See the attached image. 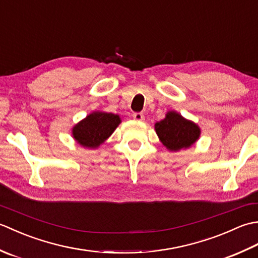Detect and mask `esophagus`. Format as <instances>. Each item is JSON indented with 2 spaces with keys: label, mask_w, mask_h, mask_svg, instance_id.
Masks as SVG:
<instances>
[{
  "label": "esophagus",
  "mask_w": 258,
  "mask_h": 258,
  "mask_svg": "<svg viewBox=\"0 0 258 258\" xmlns=\"http://www.w3.org/2000/svg\"><path fill=\"white\" fill-rule=\"evenodd\" d=\"M133 118H134L135 120H138V122H143V120L145 119L144 115L142 114V113H134V114H133Z\"/></svg>",
  "instance_id": "1"
}]
</instances>
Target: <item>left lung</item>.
I'll return each mask as SVG.
<instances>
[{"instance_id":"8db88e82","label":"left lung","mask_w":258,"mask_h":258,"mask_svg":"<svg viewBox=\"0 0 258 258\" xmlns=\"http://www.w3.org/2000/svg\"><path fill=\"white\" fill-rule=\"evenodd\" d=\"M154 127L161 143L171 152L189 149L201 136L200 126L176 111H168Z\"/></svg>"}]
</instances>
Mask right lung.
Listing matches in <instances>:
<instances>
[{
    "label": "right lung",
    "instance_id": "right-lung-1",
    "mask_svg": "<svg viewBox=\"0 0 258 258\" xmlns=\"http://www.w3.org/2000/svg\"><path fill=\"white\" fill-rule=\"evenodd\" d=\"M120 122L117 114L94 111L73 126L72 136L84 149L95 150L114 133Z\"/></svg>",
    "mask_w": 258,
    "mask_h": 258
}]
</instances>
